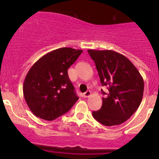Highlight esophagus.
<instances>
[{
    "label": "esophagus",
    "instance_id": "34e87169",
    "mask_svg": "<svg viewBox=\"0 0 159 159\" xmlns=\"http://www.w3.org/2000/svg\"><path fill=\"white\" fill-rule=\"evenodd\" d=\"M90 95H91V91H87L83 94V97L84 98H89Z\"/></svg>",
    "mask_w": 159,
    "mask_h": 159
}]
</instances>
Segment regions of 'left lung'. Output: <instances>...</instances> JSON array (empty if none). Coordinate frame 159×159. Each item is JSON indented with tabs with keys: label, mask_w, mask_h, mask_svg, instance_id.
I'll list each match as a JSON object with an SVG mask.
<instances>
[{
	"label": "left lung",
	"mask_w": 159,
	"mask_h": 159,
	"mask_svg": "<svg viewBox=\"0 0 159 159\" xmlns=\"http://www.w3.org/2000/svg\"><path fill=\"white\" fill-rule=\"evenodd\" d=\"M95 63L102 85L100 110L92 111L98 122L105 126L122 124L136 111L142 102L144 80L134 65L123 54L111 50H88Z\"/></svg>",
	"instance_id": "obj_1"
}]
</instances>
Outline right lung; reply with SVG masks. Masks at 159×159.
<instances>
[{"label":"right lung","mask_w":159,"mask_h":159,"mask_svg":"<svg viewBox=\"0 0 159 159\" xmlns=\"http://www.w3.org/2000/svg\"><path fill=\"white\" fill-rule=\"evenodd\" d=\"M82 51L70 48L54 50L30 68L23 84V93L35 116L53 121L68 112L78 101L68 69Z\"/></svg>","instance_id":"add662e5"}]
</instances>
